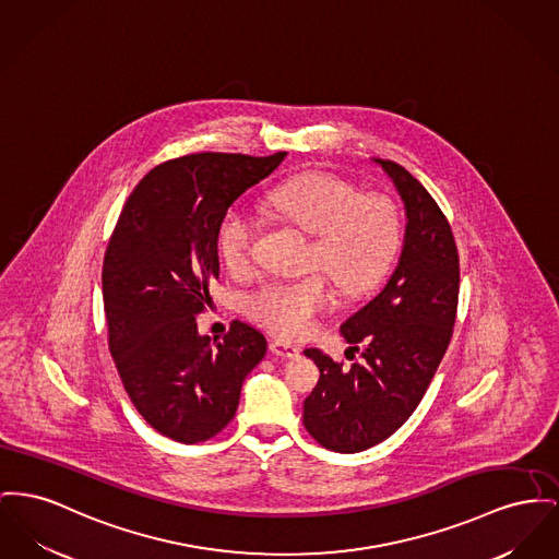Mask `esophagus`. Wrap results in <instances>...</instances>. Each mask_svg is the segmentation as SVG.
<instances>
[{
    "label": "esophagus",
    "instance_id": "esophagus-1",
    "mask_svg": "<svg viewBox=\"0 0 559 559\" xmlns=\"http://www.w3.org/2000/svg\"><path fill=\"white\" fill-rule=\"evenodd\" d=\"M270 350H272V355L283 357V359H297L299 353H301L299 346L292 344V342H285V340H272Z\"/></svg>",
    "mask_w": 559,
    "mask_h": 559
}]
</instances>
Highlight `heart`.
<instances>
[{
    "instance_id": "heart-1",
    "label": "heart",
    "mask_w": 559,
    "mask_h": 559,
    "mask_svg": "<svg viewBox=\"0 0 559 559\" xmlns=\"http://www.w3.org/2000/svg\"><path fill=\"white\" fill-rule=\"evenodd\" d=\"M267 204L287 222L314 236L310 262L321 265L348 296L373 289L393 265L401 247V219L393 202L359 197L357 188L328 173H301L278 183ZM255 224L230 209L217 228V251L231 274H247L255 255ZM325 276L263 285L247 297V314L283 337L314 331L317 317L333 304Z\"/></svg>"
}]
</instances>
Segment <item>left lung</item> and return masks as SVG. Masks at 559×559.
<instances>
[{
	"label": "left lung",
	"instance_id": "left-lung-1",
	"mask_svg": "<svg viewBox=\"0 0 559 559\" xmlns=\"http://www.w3.org/2000/svg\"><path fill=\"white\" fill-rule=\"evenodd\" d=\"M373 163L403 202L405 234L384 289L340 328L362 361L344 369L319 348L304 350L321 371L304 401V427L342 454L378 445L414 414L448 350L459 308V251L448 219L403 166Z\"/></svg>",
	"mask_w": 559,
	"mask_h": 559
}]
</instances>
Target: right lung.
I'll list each match as a JSON object with an SVG mask.
<instances>
[{
  "label": "right lung",
  "mask_w": 559,
  "mask_h": 559,
  "mask_svg": "<svg viewBox=\"0 0 559 559\" xmlns=\"http://www.w3.org/2000/svg\"><path fill=\"white\" fill-rule=\"evenodd\" d=\"M285 156L206 152L163 163L132 190L109 238L100 274L109 350L136 412L175 441H206L226 427L265 355L258 329L234 321L211 342L197 314L219 276L222 217Z\"/></svg>",
  "instance_id": "1"
}]
</instances>
